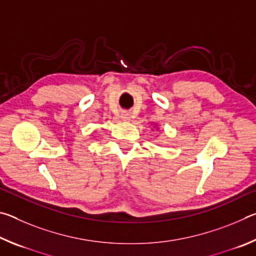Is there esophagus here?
<instances>
[{"mask_svg":"<svg viewBox=\"0 0 256 256\" xmlns=\"http://www.w3.org/2000/svg\"><path fill=\"white\" fill-rule=\"evenodd\" d=\"M120 118L124 120H130V112H120Z\"/></svg>","mask_w":256,"mask_h":256,"instance_id":"34e87169","label":"esophagus"}]
</instances>
